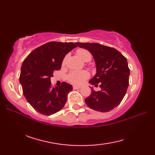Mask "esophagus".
<instances>
[{"instance_id": "34e87169", "label": "esophagus", "mask_w": 155, "mask_h": 155, "mask_svg": "<svg viewBox=\"0 0 155 155\" xmlns=\"http://www.w3.org/2000/svg\"><path fill=\"white\" fill-rule=\"evenodd\" d=\"M81 87H78V86H73V89L74 90H77V89H80Z\"/></svg>"}]
</instances>
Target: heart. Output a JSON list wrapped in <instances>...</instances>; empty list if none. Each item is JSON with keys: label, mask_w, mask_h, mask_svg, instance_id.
I'll return each mask as SVG.
<instances>
[{"label": "heart", "mask_w": 155, "mask_h": 155, "mask_svg": "<svg viewBox=\"0 0 155 155\" xmlns=\"http://www.w3.org/2000/svg\"><path fill=\"white\" fill-rule=\"evenodd\" d=\"M77 53L82 60L84 62H88L91 60L92 55L91 52L86 49L81 48L77 51ZM65 62V59L64 62ZM89 77V74L87 71H72L68 75V80L71 83L80 85L83 81Z\"/></svg>", "instance_id": "1"}]
</instances>
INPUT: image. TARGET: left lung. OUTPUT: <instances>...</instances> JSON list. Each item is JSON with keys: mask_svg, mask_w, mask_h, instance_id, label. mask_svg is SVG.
I'll return each instance as SVG.
<instances>
[{"mask_svg": "<svg viewBox=\"0 0 155 155\" xmlns=\"http://www.w3.org/2000/svg\"><path fill=\"white\" fill-rule=\"evenodd\" d=\"M78 47L89 51L93 56L97 73L89 83L100 91L91 88V94L85 102L92 109L104 113L113 110L123 99L128 86L130 69L127 58L119 51L98 43L75 42Z\"/></svg>", "mask_w": 155, "mask_h": 155, "instance_id": "obj_1", "label": "left lung"}]
</instances>
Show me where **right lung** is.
Segmentation results:
<instances>
[{"instance_id":"obj_1","label":"right lung","mask_w":155,"mask_h":155,"mask_svg":"<svg viewBox=\"0 0 155 155\" xmlns=\"http://www.w3.org/2000/svg\"><path fill=\"white\" fill-rule=\"evenodd\" d=\"M76 47L72 42H49L35 48L23 61L19 78L23 94L41 114H53L66 104L72 85L63 82L52 87L51 77L60 70L66 54Z\"/></svg>"}]
</instances>
